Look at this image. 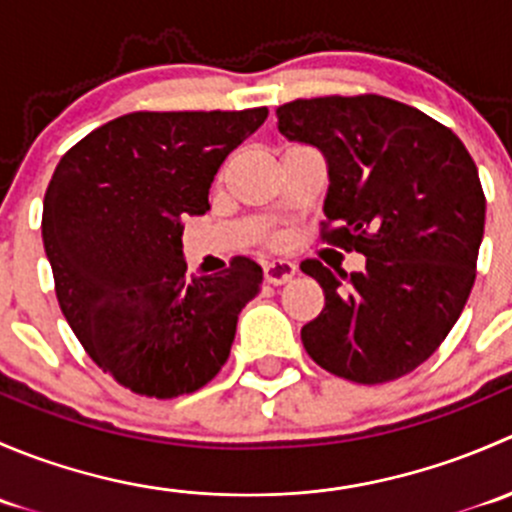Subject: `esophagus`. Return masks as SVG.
<instances>
[{"mask_svg":"<svg viewBox=\"0 0 512 512\" xmlns=\"http://www.w3.org/2000/svg\"><path fill=\"white\" fill-rule=\"evenodd\" d=\"M294 275H297V265L289 260H272L265 265V280L275 287L287 285Z\"/></svg>","mask_w":512,"mask_h":512,"instance_id":"34e87169","label":"esophagus"}]
</instances>
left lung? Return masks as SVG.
<instances>
[{"instance_id": "left-lung-1", "label": "left lung", "mask_w": 512, "mask_h": 512, "mask_svg": "<svg viewBox=\"0 0 512 512\" xmlns=\"http://www.w3.org/2000/svg\"><path fill=\"white\" fill-rule=\"evenodd\" d=\"M277 128L327 160L324 240L366 257L352 275L299 265L324 289L304 349L356 384L409 374L441 347L476 282L485 195L471 153L451 128L376 94L297 98L277 108Z\"/></svg>"}]
</instances>
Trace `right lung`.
I'll use <instances>...</instances> for the list:
<instances>
[{"instance_id": "right-lung-1", "label": "right lung", "mask_w": 512, "mask_h": 512, "mask_svg": "<svg viewBox=\"0 0 512 512\" xmlns=\"http://www.w3.org/2000/svg\"><path fill=\"white\" fill-rule=\"evenodd\" d=\"M265 118L267 108L126 113L51 175L41 237L59 307L91 359L136 394L173 399L208 384L260 292L262 267L247 257L185 275L183 218L208 213L215 173Z\"/></svg>"}]
</instances>
